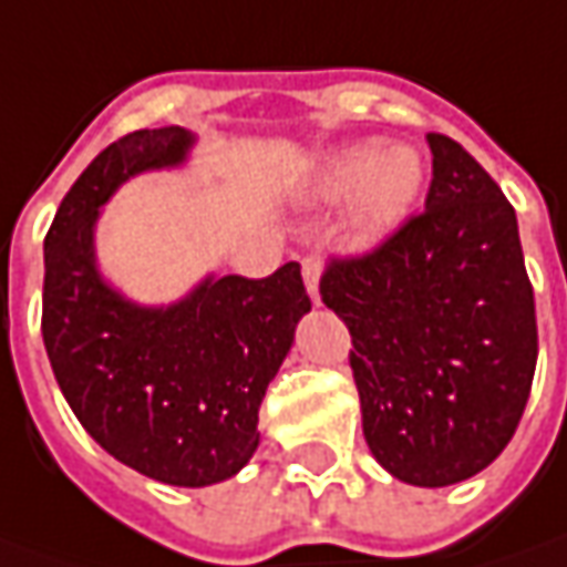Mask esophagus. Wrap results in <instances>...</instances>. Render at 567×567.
<instances>
[{"label": "esophagus", "instance_id": "esophagus-1", "mask_svg": "<svg viewBox=\"0 0 567 567\" xmlns=\"http://www.w3.org/2000/svg\"><path fill=\"white\" fill-rule=\"evenodd\" d=\"M300 272H303V282H307V291H310L313 303H319V272H322L319 254H307V257L300 260Z\"/></svg>", "mask_w": 567, "mask_h": 567}]
</instances>
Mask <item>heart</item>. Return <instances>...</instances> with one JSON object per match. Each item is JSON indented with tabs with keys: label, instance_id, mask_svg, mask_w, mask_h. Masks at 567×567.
<instances>
[{
	"label": "heart",
	"instance_id": "b5f03b06",
	"mask_svg": "<svg viewBox=\"0 0 567 567\" xmlns=\"http://www.w3.org/2000/svg\"><path fill=\"white\" fill-rule=\"evenodd\" d=\"M422 161L413 148L394 145L375 154V145H353L332 154L316 176V192L322 198H353V229L357 238L375 241L391 233L422 192Z\"/></svg>",
	"mask_w": 567,
	"mask_h": 567
}]
</instances>
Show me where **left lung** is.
I'll list each match as a JSON object with an SVG mask.
<instances>
[{"label": "left lung", "mask_w": 567, "mask_h": 567, "mask_svg": "<svg viewBox=\"0 0 567 567\" xmlns=\"http://www.w3.org/2000/svg\"><path fill=\"white\" fill-rule=\"evenodd\" d=\"M425 210L357 257H332L322 303L350 329L372 456L415 487L477 475L522 422L537 313L503 188L460 142L429 133Z\"/></svg>", "instance_id": "left-lung-1"}]
</instances>
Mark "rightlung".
<instances>
[{
    "instance_id": "1",
    "label": "right lung",
    "mask_w": 567,
    "mask_h": 567,
    "mask_svg": "<svg viewBox=\"0 0 567 567\" xmlns=\"http://www.w3.org/2000/svg\"><path fill=\"white\" fill-rule=\"evenodd\" d=\"M183 126L111 142L58 207L45 235L42 341L80 425L138 475L207 487L245 468L257 413L310 298L298 264L267 279L207 276L171 307H138L95 267L99 207L142 171L176 167Z\"/></svg>"
}]
</instances>
